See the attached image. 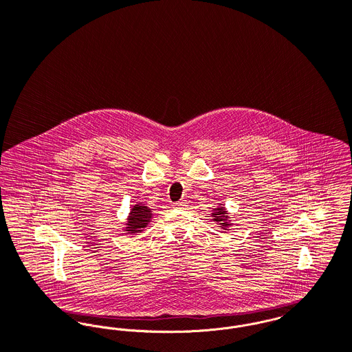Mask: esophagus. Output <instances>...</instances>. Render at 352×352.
<instances>
[{
  "label": "esophagus",
  "instance_id": "1",
  "mask_svg": "<svg viewBox=\"0 0 352 352\" xmlns=\"http://www.w3.org/2000/svg\"><path fill=\"white\" fill-rule=\"evenodd\" d=\"M187 202L186 201H179V202H177V204H174V207L175 208H186Z\"/></svg>",
  "mask_w": 352,
  "mask_h": 352
}]
</instances>
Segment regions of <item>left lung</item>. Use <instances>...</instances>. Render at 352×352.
<instances>
[{
  "instance_id": "1",
  "label": "left lung",
  "mask_w": 352,
  "mask_h": 352,
  "mask_svg": "<svg viewBox=\"0 0 352 352\" xmlns=\"http://www.w3.org/2000/svg\"><path fill=\"white\" fill-rule=\"evenodd\" d=\"M226 214H228V211L225 210V207L222 206H219L218 208H214V211H212V214H211V215H212V221L221 223V228H223V230H228V226H230L228 217Z\"/></svg>"
}]
</instances>
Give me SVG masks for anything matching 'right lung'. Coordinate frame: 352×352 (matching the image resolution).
I'll use <instances>...</instances> for the list:
<instances>
[{
  "mask_svg": "<svg viewBox=\"0 0 352 352\" xmlns=\"http://www.w3.org/2000/svg\"><path fill=\"white\" fill-rule=\"evenodd\" d=\"M153 218V211L144 204H138L131 207V211L127 217L126 231L127 234H135L144 231V228L150 223Z\"/></svg>",
  "mask_w": 352,
  "mask_h": 352,
  "instance_id": "right-lung-1",
  "label": "right lung"
}]
</instances>
